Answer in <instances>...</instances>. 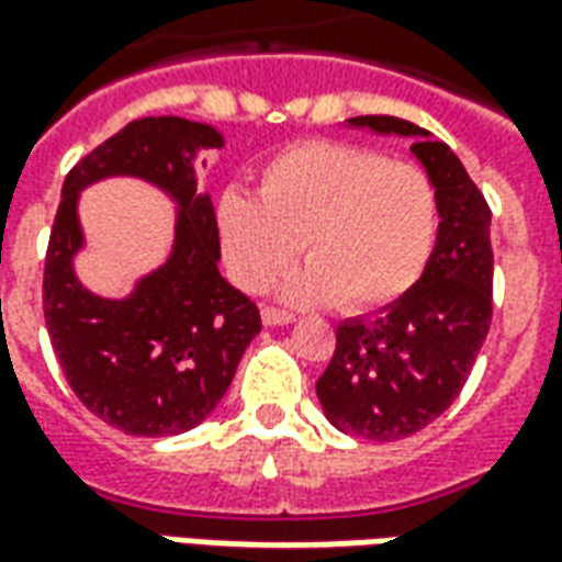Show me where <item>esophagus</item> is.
Returning a JSON list of instances; mask_svg holds the SVG:
<instances>
[{
	"instance_id": "1",
	"label": "esophagus",
	"mask_w": 562,
	"mask_h": 562,
	"mask_svg": "<svg viewBox=\"0 0 562 562\" xmlns=\"http://www.w3.org/2000/svg\"><path fill=\"white\" fill-rule=\"evenodd\" d=\"M261 318H265V325H292L294 322V313H289V310H280V306H265L261 310Z\"/></svg>"
}]
</instances>
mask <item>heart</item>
Returning <instances> with one entry per match:
<instances>
[{
  "label": "heart",
  "mask_w": 562,
  "mask_h": 562,
  "mask_svg": "<svg viewBox=\"0 0 562 562\" xmlns=\"http://www.w3.org/2000/svg\"><path fill=\"white\" fill-rule=\"evenodd\" d=\"M439 204L413 161L342 140H304L270 156L258 195L232 189L220 232L234 280L261 292L301 249L310 258L282 285L294 304L352 310L389 304L422 277L434 252Z\"/></svg>",
  "instance_id": "1"
}]
</instances>
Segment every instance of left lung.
<instances>
[{"label":"left lung","instance_id":"left-lung-1","mask_svg":"<svg viewBox=\"0 0 562 562\" xmlns=\"http://www.w3.org/2000/svg\"><path fill=\"white\" fill-rule=\"evenodd\" d=\"M349 126L413 138L436 189L439 232L422 280L376 316L337 325V349L316 382L342 434L394 442L446 413L491 328V207L467 168L430 132L401 116H352Z\"/></svg>","mask_w":562,"mask_h":562}]
</instances>
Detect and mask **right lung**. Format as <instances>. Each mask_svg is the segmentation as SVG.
Instances as JSON below:
<instances>
[{
    "mask_svg": "<svg viewBox=\"0 0 562 562\" xmlns=\"http://www.w3.org/2000/svg\"><path fill=\"white\" fill-rule=\"evenodd\" d=\"M222 147L213 126L144 116L68 171L44 258V322L78 401L132 436H173L207 418L261 330L258 306L220 273V228L198 192V149ZM140 176L178 201L175 249L123 302L83 290L70 261L82 245L77 195L104 176Z\"/></svg>",
    "mask_w": 562,
    "mask_h": 562,
    "instance_id": "add662e5",
    "label": "right lung"
}]
</instances>
